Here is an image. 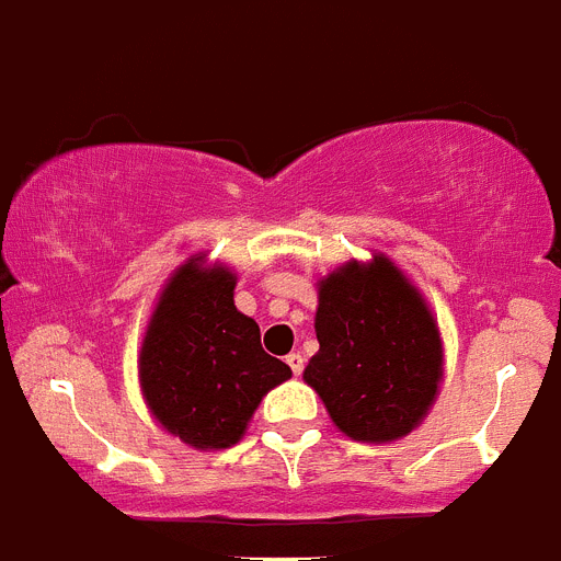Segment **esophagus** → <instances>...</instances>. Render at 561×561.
Returning <instances> with one entry per match:
<instances>
[{"instance_id":"esophagus-1","label":"esophagus","mask_w":561,"mask_h":561,"mask_svg":"<svg viewBox=\"0 0 561 561\" xmlns=\"http://www.w3.org/2000/svg\"><path fill=\"white\" fill-rule=\"evenodd\" d=\"M286 365H289V368H291V374L300 376V374H304L306 359H304V356H300V354H289V356H286Z\"/></svg>"}]
</instances>
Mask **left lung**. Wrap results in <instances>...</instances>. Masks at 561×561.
Instances as JSON below:
<instances>
[{"instance_id": "1", "label": "left lung", "mask_w": 561, "mask_h": 561, "mask_svg": "<svg viewBox=\"0 0 561 561\" xmlns=\"http://www.w3.org/2000/svg\"><path fill=\"white\" fill-rule=\"evenodd\" d=\"M320 351L304 379L331 421L354 440L388 444L433 408L444 376L435 317L399 266L385 255L348 261L317 284Z\"/></svg>"}]
</instances>
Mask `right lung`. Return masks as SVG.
I'll use <instances>...</instances> for the list:
<instances>
[{
    "label": "right lung",
    "instance_id": "obj_1",
    "mask_svg": "<svg viewBox=\"0 0 561 561\" xmlns=\"http://www.w3.org/2000/svg\"><path fill=\"white\" fill-rule=\"evenodd\" d=\"M236 275L191 257L165 284L140 348L151 415L196 449L241 440L261 399L291 376L261 348V329L232 304Z\"/></svg>",
    "mask_w": 561,
    "mask_h": 561
}]
</instances>
